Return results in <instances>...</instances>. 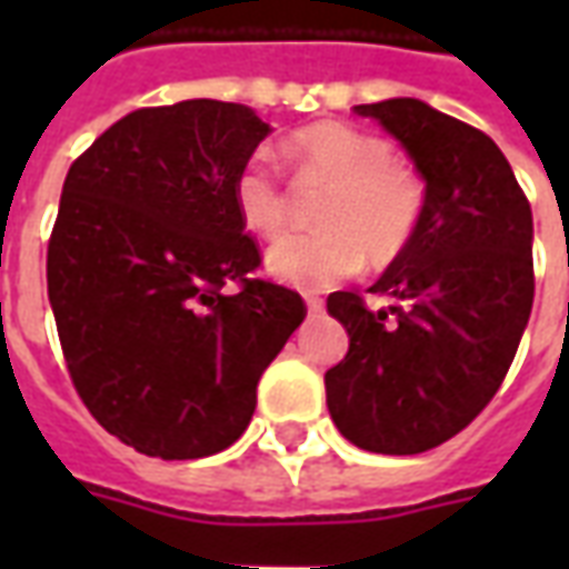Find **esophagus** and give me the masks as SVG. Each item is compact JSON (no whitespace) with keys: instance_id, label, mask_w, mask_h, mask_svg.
Returning a JSON list of instances; mask_svg holds the SVG:
<instances>
[{"instance_id":"34e87169","label":"esophagus","mask_w":569,"mask_h":569,"mask_svg":"<svg viewBox=\"0 0 569 569\" xmlns=\"http://www.w3.org/2000/svg\"><path fill=\"white\" fill-rule=\"evenodd\" d=\"M305 305H308V310L313 313V317H317V313H322V308H326V305H322V298H317V296H305Z\"/></svg>"}]
</instances>
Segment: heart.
<instances>
[{
	"label": "heart",
	"mask_w": 569,
	"mask_h": 569,
	"mask_svg": "<svg viewBox=\"0 0 569 569\" xmlns=\"http://www.w3.org/2000/svg\"><path fill=\"white\" fill-rule=\"evenodd\" d=\"M289 154L305 179L332 182L322 200L320 231L280 237L264 252V268L280 283L326 289L366 264L387 268L418 237L427 188L408 163L393 161V146L350 124H310L289 140ZM231 198L252 234L277 237L289 222V191L264 149L240 163Z\"/></svg>",
	"instance_id": "heart-1"
}]
</instances>
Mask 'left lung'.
Masks as SVG:
<instances>
[{
    "mask_svg": "<svg viewBox=\"0 0 569 569\" xmlns=\"http://www.w3.org/2000/svg\"><path fill=\"white\" fill-rule=\"evenodd\" d=\"M353 112L408 151L427 207L406 256L369 289L393 298L390 310H369L357 292L326 301L350 335L326 371V406L362 451L420 453L472 423L512 366L533 308V216L481 130L415 97Z\"/></svg>",
    "mask_w": 569,
    "mask_h": 569,
    "instance_id": "8db88e82",
    "label": "left lung"
}]
</instances>
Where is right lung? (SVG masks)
<instances>
[{
    "mask_svg": "<svg viewBox=\"0 0 569 569\" xmlns=\"http://www.w3.org/2000/svg\"><path fill=\"white\" fill-rule=\"evenodd\" d=\"M268 133L249 106L182 100L130 112L69 167L48 301L88 411L140 453L234 445L308 313L298 292L247 277L261 259L231 182Z\"/></svg>",
    "mask_w": 569,
    "mask_h": 569,
    "instance_id": "right-lung-1",
    "label": "right lung"
}]
</instances>
